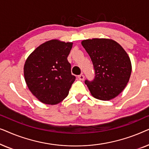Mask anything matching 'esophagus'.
Listing matches in <instances>:
<instances>
[{"label":"esophagus","instance_id":"1","mask_svg":"<svg viewBox=\"0 0 149 149\" xmlns=\"http://www.w3.org/2000/svg\"><path fill=\"white\" fill-rule=\"evenodd\" d=\"M84 78H85V77H84V75H83V74H80V75H79V76H78V79L81 81L84 80Z\"/></svg>","mask_w":149,"mask_h":149}]
</instances>
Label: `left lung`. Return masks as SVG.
<instances>
[{
	"label": "left lung",
	"mask_w": 149,
	"mask_h": 149,
	"mask_svg": "<svg viewBox=\"0 0 149 149\" xmlns=\"http://www.w3.org/2000/svg\"><path fill=\"white\" fill-rule=\"evenodd\" d=\"M92 61L95 70L93 81L86 80L91 95L100 100H110L121 93L132 72V63L127 52L109 38H92L81 41Z\"/></svg>",
	"instance_id": "obj_1"
}]
</instances>
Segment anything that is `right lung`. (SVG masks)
I'll list each match as a JSON object with an SVG mask.
<instances>
[{
  "instance_id": "add662e5",
  "label": "right lung",
  "mask_w": 149,
  "mask_h": 149,
  "mask_svg": "<svg viewBox=\"0 0 149 149\" xmlns=\"http://www.w3.org/2000/svg\"><path fill=\"white\" fill-rule=\"evenodd\" d=\"M72 42L53 39L36 47L26 59L24 79L31 93L42 103L55 105L68 95L75 81L68 58Z\"/></svg>"
}]
</instances>
